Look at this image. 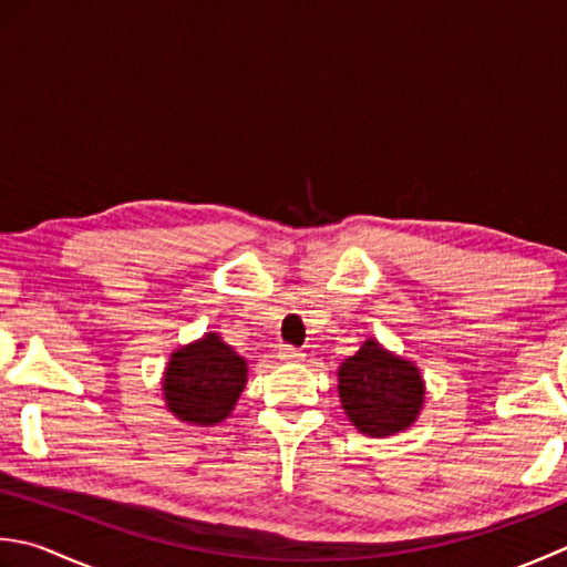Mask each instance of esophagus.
<instances>
[{
	"instance_id": "obj_1",
	"label": "esophagus",
	"mask_w": 567,
	"mask_h": 567,
	"mask_svg": "<svg viewBox=\"0 0 567 567\" xmlns=\"http://www.w3.org/2000/svg\"><path fill=\"white\" fill-rule=\"evenodd\" d=\"M277 353H280L282 361H299V359H302V351L295 349V347H287V343H282L280 351H277Z\"/></svg>"
}]
</instances>
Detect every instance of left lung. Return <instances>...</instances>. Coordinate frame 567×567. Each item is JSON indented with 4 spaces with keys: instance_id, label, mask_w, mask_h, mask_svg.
<instances>
[{
    "instance_id": "left-lung-1",
    "label": "left lung",
    "mask_w": 567,
    "mask_h": 567,
    "mask_svg": "<svg viewBox=\"0 0 567 567\" xmlns=\"http://www.w3.org/2000/svg\"><path fill=\"white\" fill-rule=\"evenodd\" d=\"M339 398L353 427L369 437H388L415 423L425 403V381L413 361L369 339L339 365Z\"/></svg>"
}]
</instances>
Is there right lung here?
<instances>
[{"label":"right lung","mask_w":567,"mask_h":567,"mask_svg":"<svg viewBox=\"0 0 567 567\" xmlns=\"http://www.w3.org/2000/svg\"><path fill=\"white\" fill-rule=\"evenodd\" d=\"M248 381V363L218 334L176 349L164 371V401L188 425H218L230 415Z\"/></svg>","instance_id":"right-lung-1"}]
</instances>
